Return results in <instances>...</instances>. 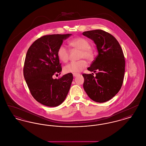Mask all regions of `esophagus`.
<instances>
[{"instance_id": "esophagus-1", "label": "esophagus", "mask_w": 146, "mask_h": 146, "mask_svg": "<svg viewBox=\"0 0 146 146\" xmlns=\"http://www.w3.org/2000/svg\"><path fill=\"white\" fill-rule=\"evenodd\" d=\"M79 75H80V74L79 73H73V76H79Z\"/></svg>"}]
</instances>
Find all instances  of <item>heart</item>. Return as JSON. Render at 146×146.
Segmentation results:
<instances>
[{
	"instance_id": "heart-1",
	"label": "heart",
	"mask_w": 146,
	"mask_h": 146,
	"mask_svg": "<svg viewBox=\"0 0 146 146\" xmlns=\"http://www.w3.org/2000/svg\"><path fill=\"white\" fill-rule=\"evenodd\" d=\"M70 46L80 50L79 58H85L88 61L93 59L94 52L90 47V44L88 40L84 38H76L69 42ZM57 56L59 59L63 62H67L69 60L70 52L67 48L61 45L57 50ZM87 66V63L84 60H80L77 61L71 62L66 65L64 70L66 73H77L82 71Z\"/></svg>"
}]
</instances>
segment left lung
Instances as JSON below:
<instances>
[{"instance_id": "left-lung-1", "label": "left lung", "mask_w": 146, "mask_h": 146, "mask_svg": "<svg viewBox=\"0 0 146 146\" xmlns=\"http://www.w3.org/2000/svg\"><path fill=\"white\" fill-rule=\"evenodd\" d=\"M84 36L96 45L98 55L88 70L96 73L83 74L84 89L91 99L103 103L109 101L120 90L125 73L123 50L117 40L101 29L86 31Z\"/></svg>"}]
</instances>
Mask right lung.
Listing matches in <instances>:
<instances>
[{
    "label": "right lung",
    "instance_id": "obj_1",
    "mask_svg": "<svg viewBox=\"0 0 146 146\" xmlns=\"http://www.w3.org/2000/svg\"><path fill=\"white\" fill-rule=\"evenodd\" d=\"M71 34L44 35L28 49L23 67V76L35 100L48 107L61 104L70 90L73 76L70 73L58 79L52 76L62 71L57 50Z\"/></svg>",
    "mask_w": 146,
    "mask_h": 146
}]
</instances>
